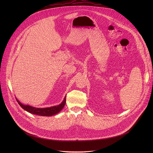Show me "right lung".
Masks as SVG:
<instances>
[{
	"mask_svg": "<svg viewBox=\"0 0 153 153\" xmlns=\"http://www.w3.org/2000/svg\"><path fill=\"white\" fill-rule=\"evenodd\" d=\"M16 100L19 104V105L24 110L29 112L30 113L42 116H51L57 114L62 110L65 105V102H66V97H65L63 100L60 105L57 106H54L44 108H35L30 105H25L22 103H21L17 99Z\"/></svg>",
	"mask_w": 153,
	"mask_h": 153,
	"instance_id": "obj_1",
	"label": "right lung"
}]
</instances>
